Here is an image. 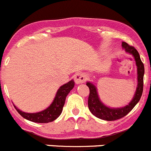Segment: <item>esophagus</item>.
Here are the masks:
<instances>
[{
    "label": "esophagus",
    "mask_w": 151,
    "mask_h": 151,
    "mask_svg": "<svg viewBox=\"0 0 151 151\" xmlns=\"http://www.w3.org/2000/svg\"><path fill=\"white\" fill-rule=\"evenodd\" d=\"M86 80V77L85 76L84 74L82 73H78L74 76V81H75L76 83L79 84V83H82Z\"/></svg>",
    "instance_id": "1"
}]
</instances>
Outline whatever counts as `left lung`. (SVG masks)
<instances>
[{"instance_id":"1","label":"left lung","mask_w":151,"mask_h":151,"mask_svg":"<svg viewBox=\"0 0 151 151\" xmlns=\"http://www.w3.org/2000/svg\"><path fill=\"white\" fill-rule=\"evenodd\" d=\"M122 46L127 53H129L134 56L137 67V83H138L134 98L132 101L128 104V105L121 108H110L106 106L100 100L96 86L92 83L86 82V86L89 89V95L88 98V107L89 111L98 118L107 121L118 120L128 114L139 101L143 92V77H144L145 68L144 65L140 59L139 54L134 47L129 45L125 42H123Z\"/></svg>"}]
</instances>
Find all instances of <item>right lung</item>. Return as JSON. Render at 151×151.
I'll return each mask as SVG.
<instances>
[{"label": "right lung", "instance_id": "right-lung-1", "mask_svg": "<svg viewBox=\"0 0 151 151\" xmlns=\"http://www.w3.org/2000/svg\"><path fill=\"white\" fill-rule=\"evenodd\" d=\"M74 85H75V82L73 80H71L70 81L62 85L58 89L54 100L50 106L40 112L25 113L18 109L14 105V106L17 112L26 120L39 123H50L59 117L63 109L67 95L72 90L73 88L74 87Z\"/></svg>", "mask_w": 151, "mask_h": 151}]
</instances>
